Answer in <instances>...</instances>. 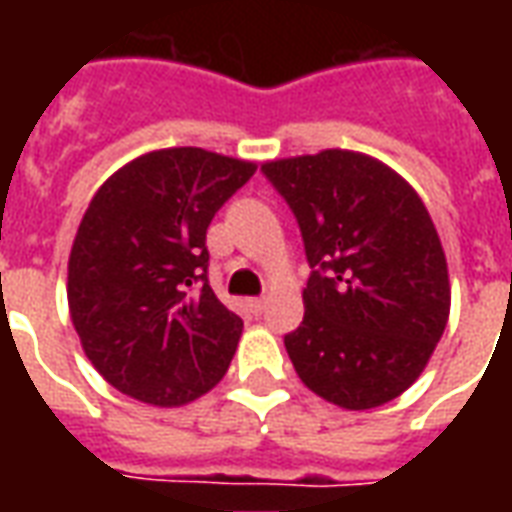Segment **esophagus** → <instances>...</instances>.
<instances>
[{"label":"esophagus","instance_id":"34e87169","mask_svg":"<svg viewBox=\"0 0 512 512\" xmlns=\"http://www.w3.org/2000/svg\"><path fill=\"white\" fill-rule=\"evenodd\" d=\"M266 304H268L266 296H260V299H249V310L263 312V310H266Z\"/></svg>","mask_w":512,"mask_h":512}]
</instances>
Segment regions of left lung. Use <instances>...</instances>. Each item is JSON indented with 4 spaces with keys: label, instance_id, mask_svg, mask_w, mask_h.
<instances>
[{
    "label": "left lung",
    "instance_id": "left-lung-1",
    "mask_svg": "<svg viewBox=\"0 0 512 512\" xmlns=\"http://www.w3.org/2000/svg\"><path fill=\"white\" fill-rule=\"evenodd\" d=\"M304 238V321L285 334L299 378L348 411L384 406L428 365L450 318L439 233L408 180L365 153L263 164Z\"/></svg>",
    "mask_w": 512,
    "mask_h": 512
}]
</instances>
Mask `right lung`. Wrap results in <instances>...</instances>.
I'll use <instances>...</instances> for the list:
<instances>
[{
  "instance_id": "add662e5",
  "label": "right lung",
  "mask_w": 512,
  "mask_h": 512,
  "mask_svg": "<svg viewBox=\"0 0 512 512\" xmlns=\"http://www.w3.org/2000/svg\"><path fill=\"white\" fill-rule=\"evenodd\" d=\"M255 161L164 147L128 161L87 205L68 260L73 329L123 395L161 408L211 392L244 321L208 285V224Z\"/></svg>"
}]
</instances>
